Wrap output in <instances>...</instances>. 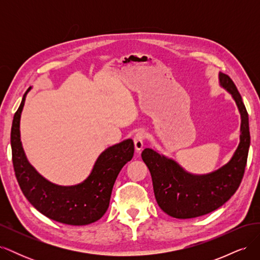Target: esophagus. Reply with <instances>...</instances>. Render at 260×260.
Returning <instances> with one entry per match:
<instances>
[{
	"label": "esophagus",
	"mask_w": 260,
	"mask_h": 260,
	"mask_svg": "<svg viewBox=\"0 0 260 260\" xmlns=\"http://www.w3.org/2000/svg\"><path fill=\"white\" fill-rule=\"evenodd\" d=\"M145 139H146V135H145V132H143V131L138 132L137 135L135 136V138H133V142H135V147H136L137 152H140L141 149L143 148Z\"/></svg>",
	"instance_id": "34e87169"
}]
</instances>
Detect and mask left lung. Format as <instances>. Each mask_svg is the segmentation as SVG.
<instances>
[{
    "mask_svg": "<svg viewBox=\"0 0 260 260\" xmlns=\"http://www.w3.org/2000/svg\"><path fill=\"white\" fill-rule=\"evenodd\" d=\"M219 80L234 99L242 119L240 144L229 162L211 174L194 176L152 148H145L141 155L151 172L157 204L174 218H196L218 209L237 192L245 171L250 144L248 114L231 78L220 74Z\"/></svg>",
    "mask_w": 260,
    "mask_h": 260,
    "instance_id": "obj_1",
    "label": "left lung"
}]
</instances>
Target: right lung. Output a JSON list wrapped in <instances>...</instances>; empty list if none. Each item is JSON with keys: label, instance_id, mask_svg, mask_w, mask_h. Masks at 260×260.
I'll use <instances>...</instances> for the list:
<instances>
[{"label": "right lung", "instance_id": "1", "mask_svg": "<svg viewBox=\"0 0 260 260\" xmlns=\"http://www.w3.org/2000/svg\"><path fill=\"white\" fill-rule=\"evenodd\" d=\"M14 115L11 145L15 176L26 199L37 210L55 221L70 225H85L98 221L106 212L113 186L121 168L135 153L133 141L108 147L102 153L82 183L60 186L44 179L27 160L20 141V115L27 93Z\"/></svg>", "mask_w": 260, "mask_h": 260}]
</instances>
